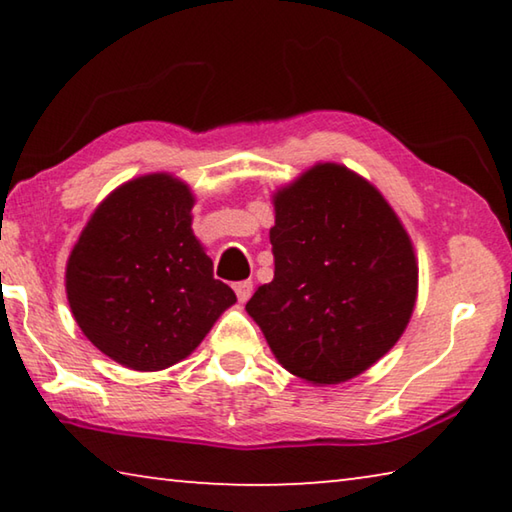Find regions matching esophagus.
Listing matches in <instances>:
<instances>
[{
	"instance_id": "esophagus-1",
	"label": "esophagus",
	"mask_w": 512,
	"mask_h": 512,
	"mask_svg": "<svg viewBox=\"0 0 512 512\" xmlns=\"http://www.w3.org/2000/svg\"><path fill=\"white\" fill-rule=\"evenodd\" d=\"M235 293H237L239 302H246L250 296H253V282H250V280L237 282V284H235Z\"/></svg>"
}]
</instances>
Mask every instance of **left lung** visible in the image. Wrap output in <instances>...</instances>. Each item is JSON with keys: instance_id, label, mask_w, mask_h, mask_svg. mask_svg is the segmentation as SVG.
Wrapping results in <instances>:
<instances>
[{"instance_id": "obj_1", "label": "left lung", "mask_w": 512, "mask_h": 512, "mask_svg": "<svg viewBox=\"0 0 512 512\" xmlns=\"http://www.w3.org/2000/svg\"><path fill=\"white\" fill-rule=\"evenodd\" d=\"M273 205L275 275L246 311L289 372L341 384L384 357L409 325L413 244L386 198L343 164H316Z\"/></svg>"}]
</instances>
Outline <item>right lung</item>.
I'll return each instance as SVG.
<instances>
[{"label": "right lung", "instance_id": "add662e5", "mask_svg": "<svg viewBox=\"0 0 512 512\" xmlns=\"http://www.w3.org/2000/svg\"><path fill=\"white\" fill-rule=\"evenodd\" d=\"M192 207V189L169 173L128 180L94 210L67 259L76 323L121 366L153 372L183 361L237 302L214 280Z\"/></svg>", "mask_w": 512, "mask_h": 512}]
</instances>
